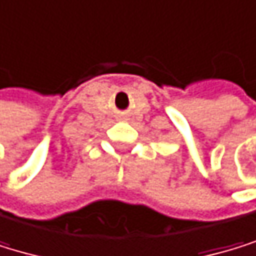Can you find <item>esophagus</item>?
Returning <instances> with one entry per match:
<instances>
[{"mask_svg":"<svg viewBox=\"0 0 256 256\" xmlns=\"http://www.w3.org/2000/svg\"><path fill=\"white\" fill-rule=\"evenodd\" d=\"M121 120H124V118H121Z\"/></svg>","mask_w":256,"mask_h":256,"instance_id":"esophagus-1","label":"esophagus"}]
</instances>
